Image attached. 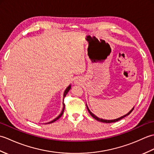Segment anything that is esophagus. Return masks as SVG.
Segmentation results:
<instances>
[{
  "instance_id": "1",
  "label": "esophagus",
  "mask_w": 154,
  "mask_h": 154,
  "mask_svg": "<svg viewBox=\"0 0 154 154\" xmlns=\"http://www.w3.org/2000/svg\"><path fill=\"white\" fill-rule=\"evenodd\" d=\"M79 79H78V78H77V79H75V83H79Z\"/></svg>"
}]
</instances>
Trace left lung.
Here are the masks:
<instances>
[{"label":"left lung","instance_id":"8db88e82","mask_svg":"<svg viewBox=\"0 0 154 154\" xmlns=\"http://www.w3.org/2000/svg\"><path fill=\"white\" fill-rule=\"evenodd\" d=\"M86 106H87V110H88V111H89V114H91V116H93V118H94V119L95 120H98V121H99V122H104V123H111V122H117V121H119V120H121V119H122L123 118H124V117H126V116H128L129 114L131 113L132 112V110H134V106L132 109L130 110L128 112L127 114H126L125 115H124V116H121V117H120V118H118V119H113V120H105V119H100V118H99V117H97L96 115H94V114L91 112V111L89 110V107H88V106H87V104H86Z\"/></svg>","mask_w":154,"mask_h":154}]
</instances>
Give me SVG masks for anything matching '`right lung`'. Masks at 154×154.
Masks as SVG:
<instances>
[{
	"label": "right lung",
	"instance_id": "1",
	"mask_svg": "<svg viewBox=\"0 0 154 154\" xmlns=\"http://www.w3.org/2000/svg\"><path fill=\"white\" fill-rule=\"evenodd\" d=\"M71 85H69L67 87V89L65 90V91H64V93H63V99H64V98L65 97V96H66V94H67V93L69 92V91L70 89H71ZM63 109H62V110H61V113L59 114V116H57L56 118H55V119H54L53 120H51V121H50V122H48V123H45V124H51V123H53V122H55V121H56L57 120H58L59 119H60V118L62 116V114H63V112H64V110H65V104L63 103Z\"/></svg>",
	"mask_w": 154,
	"mask_h": 154
}]
</instances>
